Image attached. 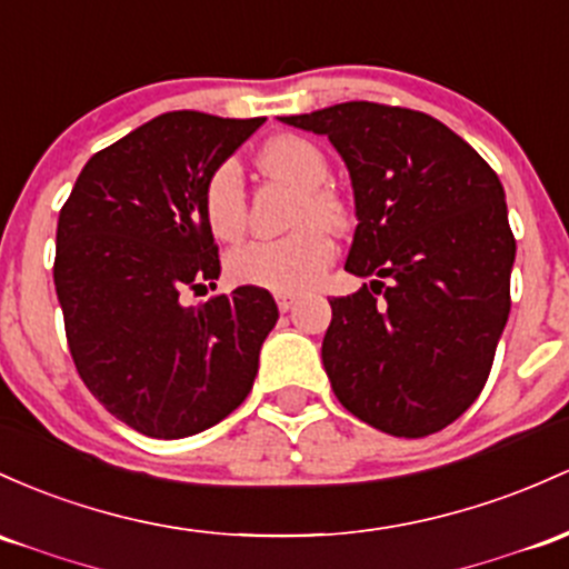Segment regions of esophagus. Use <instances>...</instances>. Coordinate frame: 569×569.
Returning a JSON list of instances; mask_svg holds the SVG:
<instances>
[{
  "instance_id": "obj_1",
  "label": "esophagus",
  "mask_w": 569,
  "mask_h": 569,
  "mask_svg": "<svg viewBox=\"0 0 569 569\" xmlns=\"http://www.w3.org/2000/svg\"><path fill=\"white\" fill-rule=\"evenodd\" d=\"M297 299H299V295H291V291H278V295H274V302H278L280 313H286V310L295 308Z\"/></svg>"
}]
</instances>
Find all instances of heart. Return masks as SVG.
Segmentation results:
<instances>
[{"label": "heart", "mask_w": 569, "mask_h": 569, "mask_svg": "<svg viewBox=\"0 0 569 569\" xmlns=\"http://www.w3.org/2000/svg\"><path fill=\"white\" fill-rule=\"evenodd\" d=\"M261 170L289 180L302 197L297 202V232L278 240H251L234 248L227 272L234 283L270 291H302L332 264L335 242L328 227L346 223V204L327 183L332 164L318 142L302 134H278L259 151ZM202 216L218 240H234L246 227V183L240 164L221 161L202 186Z\"/></svg>", "instance_id": "b5f03b06"}]
</instances>
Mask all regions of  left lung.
<instances>
[{
  "label": "left lung",
  "instance_id": "8db88e82",
  "mask_svg": "<svg viewBox=\"0 0 569 569\" xmlns=\"http://www.w3.org/2000/svg\"><path fill=\"white\" fill-rule=\"evenodd\" d=\"M327 134L351 172L346 270L321 359L335 397L395 437L446 429L489 380L510 313L516 237L497 172L427 112L342 102L280 118Z\"/></svg>",
  "mask_w": 569,
  "mask_h": 569
}]
</instances>
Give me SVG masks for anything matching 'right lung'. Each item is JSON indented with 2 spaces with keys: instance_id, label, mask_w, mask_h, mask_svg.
<instances>
[{
  "instance_id": "1",
  "label": "right lung",
  "mask_w": 569,
  "mask_h": 569,
  "mask_svg": "<svg viewBox=\"0 0 569 569\" xmlns=\"http://www.w3.org/2000/svg\"><path fill=\"white\" fill-rule=\"evenodd\" d=\"M264 118L161 112L93 153L56 229L53 283L78 376L118 421L178 440L213 427L251 395L278 321L267 289L204 305L221 272L202 186Z\"/></svg>"
}]
</instances>
